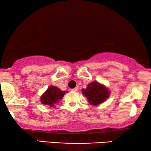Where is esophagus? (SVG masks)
Listing matches in <instances>:
<instances>
[{"mask_svg":"<svg viewBox=\"0 0 151 151\" xmlns=\"http://www.w3.org/2000/svg\"><path fill=\"white\" fill-rule=\"evenodd\" d=\"M71 90H72V91L76 92V91H78V87H76V88H73V89H71Z\"/></svg>","mask_w":151,"mask_h":151,"instance_id":"obj_1","label":"esophagus"}]
</instances>
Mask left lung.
<instances>
[{
	"instance_id": "left-lung-1",
	"label": "left lung",
	"mask_w": 151,
	"mask_h": 151,
	"mask_svg": "<svg viewBox=\"0 0 151 151\" xmlns=\"http://www.w3.org/2000/svg\"><path fill=\"white\" fill-rule=\"evenodd\" d=\"M82 94L87 98L91 105L97 106L106 101L110 97V90L104 84L97 81L91 82L86 88L81 89Z\"/></svg>"
}]
</instances>
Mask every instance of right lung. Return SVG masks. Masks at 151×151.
Returning a JSON list of instances; mask_svg holds the SVG:
<instances>
[{"mask_svg":"<svg viewBox=\"0 0 151 151\" xmlns=\"http://www.w3.org/2000/svg\"><path fill=\"white\" fill-rule=\"evenodd\" d=\"M67 93H68L67 91H62L57 86L51 85L40 96V102L51 108L55 104H58Z\"/></svg>","mask_w":151,"mask_h":151,"instance_id":"obj_1","label":"right lung"}]
</instances>
